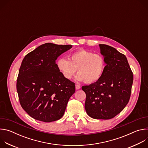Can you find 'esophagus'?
I'll return each mask as SVG.
<instances>
[{
  "mask_svg": "<svg viewBox=\"0 0 148 148\" xmlns=\"http://www.w3.org/2000/svg\"><path fill=\"white\" fill-rule=\"evenodd\" d=\"M75 88H76V90H79V89L81 88V87H80V86L78 85V84H76V85H75Z\"/></svg>",
  "mask_w": 148,
  "mask_h": 148,
  "instance_id": "1",
  "label": "esophagus"
}]
</instances>
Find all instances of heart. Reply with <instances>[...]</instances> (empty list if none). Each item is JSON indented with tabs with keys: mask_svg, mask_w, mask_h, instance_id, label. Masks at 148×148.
<instances>
[{
	"mask_svg": "<svg viewBox=\"0 0 148 148\" xmlns=\"http://www.w3.org/2000/svg\"><path fill=\"white\" fill-rule=\"evenodd\" d=\"M68 58H60L56 62L58 70L67 79H71L77 70V80L87 84L96 82L101 78L106 66L101 54L85 49L73 52Z\"/></svg>",
	"mask_w": 148,
	"mask_h": 148,
	"instance_id": "b5f03b06",
	"label": "heart"
}]
</instances>
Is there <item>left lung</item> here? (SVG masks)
I'll return each instance as SVG.
<instances>
[{
  "label": "left lung",
  "mask_w": 148,
  "mask_h": 148,
  "mask_svg": "<svg viewBox=\"0 0 148 148\" xmlns=\"http://www.w3.org/2000/svg\"><path fill=\"white\" fill-rule=\"evenodd\" d=\"M106 66L101 78L89 86L86 92L85 108L94 119H110L119 114L128 103L134 80L133 73L126 56L115 48L99 45Z\"/></svg>",
  "instance_id": "left-lung-1"
}]
</instances>
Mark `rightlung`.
I'll return each mask as SVG.
<instances>
[{"label": "right lung", "mask_w": 148, "mask_h": 148, "mask_svg": "<svg viewBox=\"0 0 148 148\" xmlns=\"http://www.w3.org/2000/svg\"><path fill=\"white\" fill-rule=\"evenodd\" d=\"M71 47L45 43L23 58L17 79V91L21 106L33 118L50 122L64 115L75 86L63 77L56 60Z\"/></svg>", "instance_id": "obj_1"}]
</instances>
